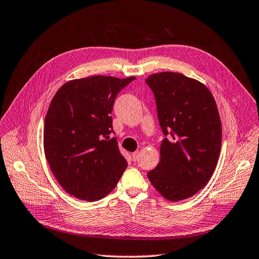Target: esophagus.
Segmentation results:
<instances>
[{
    "label": "esophagus",
    "instance_id": "obj_1",
    "mask_svg": "<svg viewBox=\"0 0 259 259\" xmlns=\"http://www.w3.org/2000/svg\"><path fill=\"white\" fill-rule=\"evenodd\" d=\"M139 157H140V152H139V151H137V152H135V153H132V158H134L135 161L138 160Z\"/></svg>",
    "mask_w": 259,
    "mask_h": 259
}]
</instances>
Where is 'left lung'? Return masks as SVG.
I'll return each mask as SVG.
<instances>
[{"instance_id":"obj_1","label":"left lung","mask_w":259,"mask_h":259,"mask_svg":"<svg viewBox=\"0 0 259 259\" xmlns=\"http://www.w3.org/2000/svg\"><path fill=\"white\" fill-rule=\"evenodd\" d=\"M145 82L166 136L158 165L147 177L168 201H182L203 189L216 169L221 149L217 104L205 84L182 73H153Z\"/></svg>"}]
</instances>
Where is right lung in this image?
<instances>
[{"label":"right lung","instance_id":"add662e5","mask_svg":"<svg viewBox=\"0 0 259 259\" xmlns=\"http://www.w3.org/2000/svg\"><path fill=\"white\" fill-rule=\"evenodd\" d=\"M136 77L92 76L70 80L52 99L43 146L51 171L68 194L94 202L110 193L128 162L113 131L117 94Z\"/></svg>","mask_w":259,"mask_h":259}]
</instances>
